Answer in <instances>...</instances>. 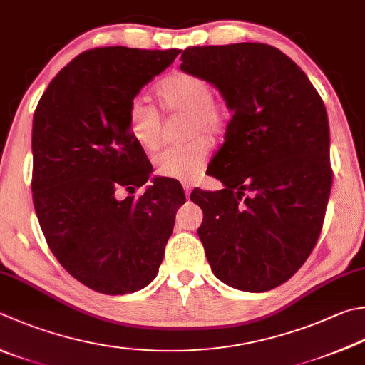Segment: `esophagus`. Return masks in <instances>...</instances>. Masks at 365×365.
Here are the masks:
<instances>
[{
    "label": "esophagus",
    "mask_w": 365,
    "mask_h": 365,
    "mask_svg": "<svg viewBox=\"0 0 365 365\" xmlns=\"http://www.w3.org/2000/svg\"><path fill=\"white\" fill-rule=\"evenodd\" d=\"M182 189H184V194H185V197L189 198L190 192H192V185H190L189 182H184V184H182Z\"/></svg>",
    "instance_id": "obj_1"
}]
</instances>
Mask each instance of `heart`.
<instances>
[{
    "label": "heart",
    "mask_w": 365,
    "mask_h": 365,
    "mask_svg": "<svg viewBox=\"0 0 365 365\" xmlns=\"http://www.w3.org/2000/svg\"><path fill=\"white\" fill-rule=\"evenodd\" d=\"M155 97L165 113L185 114V135L194 139L182 146L165 148L154 155L155 173L165 180H194L202 173L210 155L208 138L224 130L227 111L212 87L202 76L173 71L159 82ZM127 128L132 140L144 150H153L160 140L162 118L154 106L133 98L127 109Z\"/></svg>",
    "instance_id": "b5f03b06"
}]
</instances>
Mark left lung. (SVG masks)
<instances>
[{"instance_id":"left-lung-1","label":"left lung","mask_w":365,"mask_h":365,"mask_svg":"<svg viewBox=\"0 0 365 365\" xmlns=\"http://www.w3.org/2000/svg\"><path fill=\"white\" fill-rule=\"evenodd\" d=\"M181 70L215 86L232 111L206 173L222 190H194L212 273L235 289L286 283L318 242L332 187L326 106L307 74L260 43L187 47Z\"/></svg>"}]
</instances>
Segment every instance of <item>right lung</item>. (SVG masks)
Here are the masks:
<instances>
[{"label":"right lung","instance_id":"add662e5","mask_svg":"<svg viewBox=\"0 0 365 365\" xmlns=\"http://www.w3.org/2000/svg\"><path fill=\"white\" fill-rule=\"evenodd\" d=\"M180 49L123 46L79 53L41 97L33 115V205L61 267L91 289L123 295L155 278L185 202L173 181L155 178L127 128L130 101L173 63Z\"/></svg>","mask_w":365,"mask_h":365}]
</instances>
